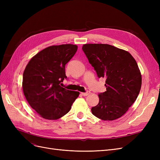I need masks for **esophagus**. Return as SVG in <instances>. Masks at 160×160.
Segmentation results:
<instances>
[{
    "label": "esophagus",
    "mask_w": 160,
    "mask_h": 160,
    "mask_svg": "<svg viewBox=\"0 0 160 160\" xmlns=\"http://www.w3.org/2000/svg\"><path fill=\"white\" fill-rule=\"evenodd\" d=\"M90 93H91V92L89 91H88L85 92V93H81V95L83 96H88L90 94Z\"/></svg>",
    "instance_id": "1"
}]
</instances>
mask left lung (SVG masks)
Returning <instances> with one entry per match:
<instances>
[{"label": "left lung", "instance_id": "left-lung-1", "mask_svg": "<svg viewBox=\"0 0 160 160\" xmlns=\"http://www.w3.org/2000/svg\"><path fill=\"white\" fill-rule=\"evenodd\" d=\"M99 78L106 79V91L91 108L95 117L112 121L122 117L136 100L142 75L134 58L126 51L108 44H85L82 47Z\"/></svg>", "mask_w": 160, "mask_h": 160}]
</instances>
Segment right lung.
Instances as JSON below:
<instances>
[{
    "mask_svg": "<svg viewBox=\"0 0 160 160\" xmlns=\"http://www.w3.org/2000/svg\"><path fill=\"white\" fill-rule=\"evenodd\" d=\"M77 50L75 45L50 46L28 62L23 72L22 90L31 107L42 118L55 120L70 111L79 92L60 85L65 75V65Z\"/></svg>",
    "mask_w": 160,
    "mask_h": 160,
    "instance_id": "1",
    "label": "right lung"
}]
</instances>
